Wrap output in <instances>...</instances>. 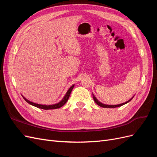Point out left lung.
<instances>
[{
  "mask_svg": "<svg viewBox=\"0 0 157 157\" xmlns=\"http://www.w3.org/2000/svg\"><path fill=\"white\" fill-rule=\"evenodd\" d=\"M93 95V98H94V101L96 102L98 105H99V106H100V107H105V108H115V107H121V106H122V105H124V104H126V103H128L129 101H130L132 99V98H131L130 100H128V101H126V102H125V103H121V104H118V105H105V104H103L102 103H101V102H99L98 99H96V98L94 96V94H92Z\"/></svg>",
  "mask_w": 157,
  "mask_h": 157,
  "instance_id": "8db88e82",
  "label": "left lung"
}]
</instances>
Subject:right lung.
<instances>
[{
    "instance_id": "add662e5",
    "label": "right lung",
    "mask_w": 157,
    "mask_h": 157,
    "mask_svg": "<svg viewBox=\"0 0 157 157\" xmlns=\"http://www.w3.org/2000/svg\"><path fill=\"white\" fill-rule=\"evenodd\" d=\"M74 88V85H73L72 86L70 87V88L68 90V91L67 92V93H66L65 96H64V98H63L62 100H61V101H59V103H56V104H54V105H40V104H37V103H33V102H31L30 101L28 100V99H27L25 98H24L23 96V99H25V100L28 103H29L30 105H33V106H35L36 107H38V108H40V109H45V110H48V109H59L61 107H62L63 105H64L66 103V102L67 101L68 99L70 96V94L71 93V91H72L73 88Z\"/></svg>"
}]
</instances>
